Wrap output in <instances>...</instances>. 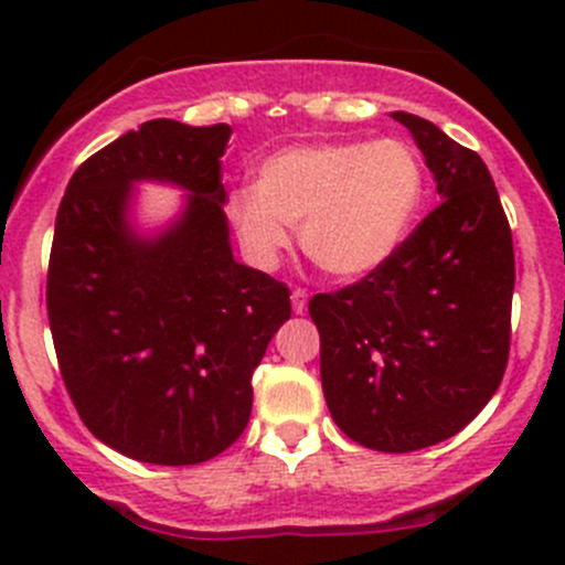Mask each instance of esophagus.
Masks as SVG:
<instances>
[{"instance_id": "obj_1", "label": "esophagus", "mask_w": 565, "mask_h": 565, "mask_svg": "<svg viewBox=\"0 0 565 565\" xmlns=\"http://www.w3.org/2000/svg\"><path fill=\"white\" fill-rule=\"evenodd\" d=\"M306 306H309V292L306 289H292V311L295 315H303Z\"/></svg>"}]
</instances>
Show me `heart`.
<instances>
[{"mask_svg": "<svg viewBox=\"0 0 565 565\" xmlns=\"http://www.w3.org/2000/svg\"><path fill=\"white\" fill-rule=\"evenodd\" d=\"M424 199L426 167L407 141H317L267 156L254 188L230 193L226 221L254 265L276 267L298 226L319 270L361 278L398 254Z\"/></svg>", "mask_w": 565, "mask_h": 565, "instance_id": "1", "label": "heart"}]
</instances>
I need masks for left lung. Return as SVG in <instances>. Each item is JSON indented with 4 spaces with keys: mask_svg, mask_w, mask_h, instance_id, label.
Segmentation results:
<instances>
[{
    "mask_svg": "<svg viewBox=\"0 0 565 565\" xmlns=\"http://www.w3.org/2000/svg\"><path fill=\"white\" fill-rule=\"evenodd\" d=\"M413 134L443 202L380 270L315 295L319 374L350 440L407 454L465 429L509 363L514 243L481 156L435 122L391 114Z\"/></svg>",
    "mask_w": 565,
    "mask_h": 565,
    "instance_id": "obj_1",
    "label": "left lung"
}]
</instances>
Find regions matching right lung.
<instances>
[{"label":"right lung","mask_w":565,"mask_h":565,"mask_svg":"<svg viewBox=\"0 0 565 565\" xmlns=\"http://www.w3.org/2000/svg\"><path fill=\"white\" fill-rule=\"evenodd\" d=\"M230 136L150 119L87 158L56 213L45 306L62 380L84 426L147 465H199L243 435L250 374L292 315L287 284L232 254ZM136 181L186 191L156 236L132 224Z\"/></svg>","instance_id":"obj_1"}]
</instances>
